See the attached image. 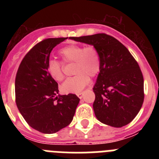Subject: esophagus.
<instances>
[{"mask_svg": "<svg viewBox=\"0 0 159 159\" xmlns=\"http://www.w3.org/2000/svg\"><path fill=\"white\" fill-rule=\"evenodd\" d=\"M76 95H77V96L80 98V99H82L83 95H84V92H79V93H77Z\"/></svg>", "mask_w": 159, "mask_h": 159, "instance_id": "1", "label": "esophagus"}]
</instances>
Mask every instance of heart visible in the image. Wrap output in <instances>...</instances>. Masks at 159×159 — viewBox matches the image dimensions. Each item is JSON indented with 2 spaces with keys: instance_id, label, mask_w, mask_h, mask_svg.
I'll return each instance as SVG.
<instances>
[{
  "instance_id": "b5f03b06",
  "label": "heart",
  "mask_w": 159,
  "mask_h": 159,
  "mask_svg": "<svg viewBox=\"0 0 159 159\" xmlns=\"http://www.w3.org/2000/svg\"><path fill=\"white\" fill-rule=\"evenodd\" d=\"M63 62L74 63V77L68 79L63 84L61 89L65 93H79L89 84V76L95 77L101 68V60L99 52L94 46L69 44L59 52ZM49 75L57 81L65 78L64 63L57 60H49L47 65Z\"/></svg>"
}]
</instances>
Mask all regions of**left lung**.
Returning a JSON list of instances; mask_svg holds the SVG:
<instances>
[{
    "label": "left lung",
    "mask_w": 159,
    "mask_h": 159,
    "mask_svg": "<svg viewBox=\"0 0 159 159\" xmlns=\"http://www.w3.org/2000/svg\"><path fill=\"white\" fill-rule=\"evenodd\" d=\"M98 50L101 68L93 88V108L101 123L121 127L135 118L144 100V82L139 64L121 42L106 33L71 37Z\"/></svg>",
    "instance_id": "obj_1"
}]
</instances>
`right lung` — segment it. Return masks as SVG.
<instances>
[{
  "instance_id": "1",
  "label": "right lung",
  "mask_w": 159,
  "mask_h": 159,
  "mask_svg": "<svg viewBox=\"0 0 159 159\" xmlns=\"http://www.w3.org/2000/svg\"><path fill=\"white\" fill-rule=\"evenodd\" d=\"M67 37L48 38L28 52L18 67L15 95L18 110L35 130L52 134L72 121L80 99L75 94L58 95V84L47 70L53 48Z\"/></svg>"
}]
</instances>
